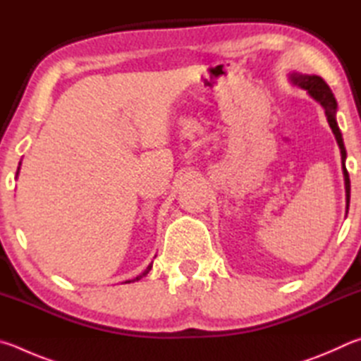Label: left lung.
Wrapping results in <instances>:
<instances>
[{"label":"left lung","mask_w":361,"mask_h":361,"mask_svg":"<svg viewBox=\"0 0 361 361\" xmlns=\"http://www.w3.org/2000/svg\"><path fill=\"white\" fill-rule=\"evenodd\" d=\"M288 80L290 84L302 88L309 93V97L312 99L317 101V103L324 107L325 116L328 123H330V128L333 131L334 137H336V142L339 145L341 150V161H343V174H344V187H345V209L349 211V203H350V179H349V173L345 169V158H347V152L344 147V141H343V135H341V130L336 122V112H338V103L336 98L331 92V88L328 87L326 82L320 78V75L315 74H302L298 71H292L288 73ZM345 211V214H347Z\"/></svg>","instance_id":"obj_1"}]
</instances>
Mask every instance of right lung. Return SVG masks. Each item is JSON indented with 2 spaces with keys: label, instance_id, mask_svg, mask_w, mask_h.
I'll use <instances>...</instances> for the list:
<instances>
[{
  "label": "right lung",
  "instance_id": "obj_1",
  "mask_svg": "<svg viewBox=\"0 0 361 361\" xmlns=\"http://www.w3.org/2000/svg\"><path fill=\"white\" fill-rule=\"evenodd\" d=\"M18 164H20V163H18ZM18 169H20V166H18ZM18 169H17V176H18ZM152 264H154V262H152V263L149 264V267L144 269V273H142V274H139V276H136V277H135V279H131V281H126L125 283H130V282H135V281H139V279H141V277H142V276H147V274H149V271L152 269Z\"/></svg>",
  "mask_w": 361,
  "mask_h": 361
}]
</instances>
